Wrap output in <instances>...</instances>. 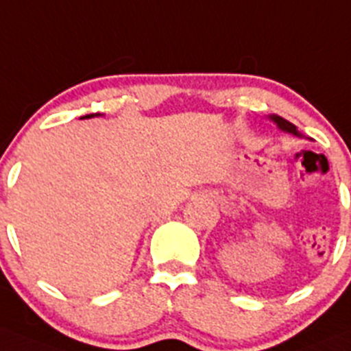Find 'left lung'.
Listing matches in <instances>:
<instances>
[{
  "mask_svg": "<svg viewBox=\"0 0 351 351\" xmlns=\"http://www.w3.org/2000/svg\"><path fill=\"white\" fill-rule=\"evenodd\" d=\"M269 119L272 120V122L276 123V125H278V128L281 129L282 132H288V134H293V136H298V138H303V134L298 131V129H296V125H293L291 122H288V120L282 119V117L269 115Z\"/></svg>",
  "mask_w": 351,
  "mask_h": 351,
  "instance_id": "8db88e82",
  "label": "left lung"
}]
</instances>
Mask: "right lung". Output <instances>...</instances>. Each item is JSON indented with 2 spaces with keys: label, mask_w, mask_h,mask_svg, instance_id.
I'll use <instances>...</instances> for the list:
<instances>
[{
  "label": "right lung",
  "mask_w": 351,
  "mask_h": 351,
  "mask_svg": "<svg viewBox=\"0 0 351 351\" xmlns=\"http://www.w3.org/2000/svg\"><path fill=\"white\" fill-rule=\"evenodd\" d=\"M99 115H103V113H91V115L81 117V119H93V117H99Z\"/></svg>",
  "instance_id": "add662e5"
}]
</instances>
